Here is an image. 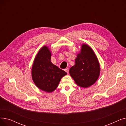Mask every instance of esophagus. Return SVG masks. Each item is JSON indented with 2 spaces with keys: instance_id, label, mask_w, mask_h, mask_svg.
<instances>
[{
  "instance_id": "1",
  "label": "esophagus",
  "mask_w": 126,
  "mask_h": 126,
  "mask_svg": "<svg viewBox=\"0 0 126 126\" xmlns=\"http://www.w3.org/2000/svg\"><path fill=\"white\" fill-rule=\"evenodd\" d=\"M65 71L67 72V74H68L69 73V69L68 68H66L65 69Z\"/></svg>"
}]
</instances>
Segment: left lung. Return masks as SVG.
<instances>
[{"mask_svg": "<svg viewBox=\"0 0 126 126\" xmlns=\"http://www.w3.org/2000/svg\"><path fill=\"white\" fill-rule=\"evenodd\" d=\"M100 71V64L93 49L87 44H81L75 64L69 71L71 78L80 87L87 88L96 82Z\"/></svg>", "mask_w": 126, "mask_h": 126, "instance_id": "1", "label": "left lung"}]
</instances>
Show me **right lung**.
<instances>
[{
	"mask_svg": "<svg viewBox=\"0 0 126 126\" xmlns=\"http://www.w3.org/2000/svg\"><path fill=\"white\" fill-rule=\"evenodd\" d=\"M51 52L47 46L44 45L37 54L32 68V80L42 91L51 93L56 89L61 79L67 73L52 64Z\"/></svg>",
	"mask_w": 126,
	"mask_h": 126,
	"instance_id": "add662e5",
	"label": "right lung"
}]
</instances>
